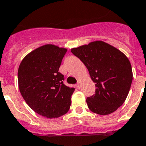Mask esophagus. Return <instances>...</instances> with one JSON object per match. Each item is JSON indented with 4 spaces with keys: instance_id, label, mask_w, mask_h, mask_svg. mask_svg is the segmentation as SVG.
Segmentation results:
<instances>
[{
    "instance_id": "esophagus-1",
    "label": "esophagus",
    "mask_w": 146,
    "mask_h": 146,
    "mask_svg": "<svg viewBox=\"0 0 146 146\" xmlns=\"http://www.w3.org/2000/svg\"><path fill=\"white\" fill-rule=\"evenodd\" d=\"M76 88H78V89H79V88H80V82H77Z\"/></svg>"
}]
</instances>
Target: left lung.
<instances>
[{
  "instance_id": "left-lung-1",
  "label": "left lung",
  "mask_w": 146,
  "mask_h": 146,
  "mask_svg": "<svg viewBox=\"0 0 146 146\" xmlns=\"http://www.w3.org/2000/svg\"><path fill=\"white\" fill-rule=\"evenodd\" d=\"M87 67L95 83V94L86 99L92 112L106 115L115 112L126 100L133 80L132 67L126 55L104 41L71 49Z\"/></svg>"
}]
</instances>
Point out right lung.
Instances as JSON below:
<instances>
[{"label":"right lung","instance_id":"obj_1","mask_svg":"<svg viewBox=\"0 0 146 146\" xmlns=\"http://www.w3.org/2000/svg\"><path fill=\"white\" fill-rule=\"evenodd\" d=\"M67 49L52 44L44 45L28 54L19 67L20 93L34 112L48 118L66 114L75 91L63 82L58 72Z\"/></svg>","mask_w":146,"mask_h":146}]
</instances>
